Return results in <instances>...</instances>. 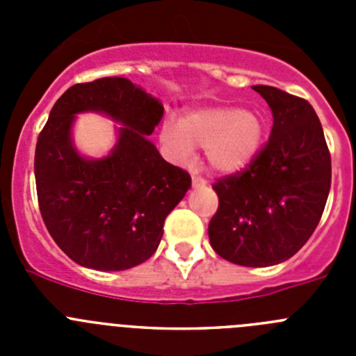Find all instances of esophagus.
<instances>
[{
    "label": "esophagus",
    "mask_w": 356,
    "mask_h": 356,
    "mask_svg": "<svg viewBox=\"0 0 356 356\" xmlns=\"http://www.w3.org/2000/svg\"><path fill=\"white\" fill-rule=\"evenodd\" d=\"M207 180L205 178H201V176L193 175V187H205Z\"/></svg>",
    "instance_id": "obj_1"
}]
</instances>
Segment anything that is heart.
<instances>
[{
	"label": "heart",
	"mask_w": 356,
	"mask_h": 356,
	"mask_svg": "<svg viewBox=\"0 0 356 356\" xmlns=\"http://www.w3.org/2000/svg\"><path fill=\"white\" fill-rule=\"evenodd\" d=\"M160 139L172 159L185 162L193 155V147L201 146L212 171L235 175L259 155L264 121L254 110L201 106L187 112L180 122H163Z\"/></svg>",
	"instance_id": "heart-1"
}]
</instances>
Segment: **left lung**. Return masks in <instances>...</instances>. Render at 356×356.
I'll return each instance as SVG.
<instances>
[{"label": "left lung", "instance_id": "8db88e82", "mask_svg": "<svg viewBox=\"0 0 356 356\" xmlns=\"http://www.w3.org/2000/svg\"><path fill=\"white\" fill-rule=\"evenodd\" d=\"M271 106V137L246 169L212 185L219 207L210 246L237 266L291 259L314 234L332 184V159L316 110L303 97L254 85Z\"/></svg>", "mask_w": 356, "mask_h": 356}]
</instances>
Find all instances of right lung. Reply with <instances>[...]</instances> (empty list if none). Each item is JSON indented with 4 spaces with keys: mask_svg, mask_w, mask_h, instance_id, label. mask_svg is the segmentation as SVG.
Masks as SVG:
<instances>
[{
    "mask_svg": "<svg viewBox=\"0 0 356 356\" xmlns=\"http://www.w3.org/2000/svg\"><path fill=\"white\" fill-rule=\"evenodd\" d=\"M102 111L121 122L105 159L77 155L74 115ZM163 115L159 99L121 76L69 87L49 112L35 147V184L42 221L69 259L96 271H124L146 262L163 221L191 188V176L147 140Z\"/></svg>",
    "mask_w": 356,
    "mask_h": 356,
    "instance_id": "obj_1",
    "label": "right lung"
}]
</instances>
